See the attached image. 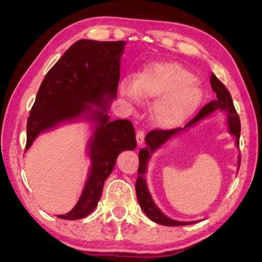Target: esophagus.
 Wrapping results in <instances>:
<instances>
[{
    "label": "esophagus",
    "instance_id": "34e87169",
    "mask_svg": "<svg viewBox=\"0 0 262 262\" xmlns=\"http://www.w3.org/2000/svg\"><path fill=\"white\" fill-rule=\"evenodd\" d=\"M144 137H145L144 131L139 130L137 132V143H138V145H142L144 143Z\"/></svg>",
    "mask_w": 262,
    "mask_h": 262
}]
</instances>
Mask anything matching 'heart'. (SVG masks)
<instances>
[{"mask_svg": "<svg viewBox=\"0 0 262 262\" xmlns=\"http://www.w3.org/2000/svg\"><path fill=\"white\" fill-rule=\"evenodd\" d=\"M119 91L132 105L141 104L142 98H157L152 115L163 128H173L185 122L203 98L196 77L178 63H153L141 71L137 81L131 77L122 78Z\"/></svg>", "mask_w": 262, "mask_h": 262, "instance_id": "1", "label": "heart"}]
</instances>
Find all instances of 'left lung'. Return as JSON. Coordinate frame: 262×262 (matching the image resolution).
I'll return each instance as SVG.
<instances>
[{
    "instance_id": "obj_1",
    "label": "left lung",
    "mask_w": 262,
    "mask_h": 262,
    "mask_svg": "<svg viewBox=\"0 0 262 262\" xmlns=\"http://www.w3.org/2000/svg\"><path fill=\"white\" fill-rule=\"evenodd\" d=\"M211 86L212 90L216 94V99L210 101L208 105H205L200 113L198 114L191 121L188 122L184 128H177L172 130H153L146 134L145 137V143L146 146L144 148H141L139 152V169H138V179L136 184V192L138 201L140 203L141 209L146 214L149 220L157 224L165 225V226H181V225H189L193 224L195 222H180L172 220L168 217L156 207L155 202L152 199L150 195L147 184H146V171H147V163L149 161L150 156L158 148H161L165 143L175 138L181 132L187 131V129L191 128L194 124H196L199 121L203 120L207 117L211 116L213 113H215L216 110H221L226 114V123L229 133L236 138L235 145L237 148H239V137H241V121L239 117L237 115L233 99L231 94L227 91L226 87L223 85L219 78L211 74ZM241 165V155H238V168Z\"/></svg>"
}]
</instances>
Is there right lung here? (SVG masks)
Returning a JSON list of instances; mask_svg holds the SVG:
<instances>
[{"instance_id":"add662e5","label":"right lung","mask_w":262,"mask_h":262,"mask_svg":"<svg viewBox=\"0 0 262 262\" xmlns=\"http://www.w3.org/2000/svg\"><path fill=\"white\" fill-rule=\"evenodd\" d=\"M125 43L89 39L74 42L47 73L30 110L25 150L38 136L60 124L78 120L92 124L86 148L91 160L89 177L75 207L58 215L60 219L80 220L91 214L100 200L118 155L137 147L131 121H110L108 115L110 104L117 97Z\"/></svg>"}]
</instances>
